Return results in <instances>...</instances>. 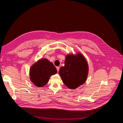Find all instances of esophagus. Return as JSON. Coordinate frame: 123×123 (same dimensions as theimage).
<instances>
[{"label":"esophagus","instance_id":"obj_1","mask_svg":"<svg viewBox=\"0 0 123 123\" xmlns=\"http://www.w3.org/2000/svg\"><path fill=\"white\" fill-rule=\"evenodd\" d=\"M56 69L57 70V72L59 71V67H56Z\"/></svg>","mask_w":123,"mask_h":123}]
</instances>
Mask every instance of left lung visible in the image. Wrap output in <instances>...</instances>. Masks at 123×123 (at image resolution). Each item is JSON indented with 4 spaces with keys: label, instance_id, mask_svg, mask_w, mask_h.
I'll use <instances>...</instances> for the list:
<instances>
[{
    "label": "left lung",
    "instance_id": "8db88e82",
    "mask_svg": "<svg viewBox=\"0 0 123 123\" xmlns=\"http://www.w3.org/2000/svg\"><path fill=\"white\" fill-rule=\"evenodd\" d=\"M88 66L85 57L81 54L76 56H66L65 66L59 69V74L65 85L74 89L83 85L87 79Z\"/></svg>",
    "mask_w": 123,
    "mask_h": 123
}]
</instances>
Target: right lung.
<instances>
[{"mask_svg": "<svg viewBox=\"0 0 123 123\" xmlns=\"http://www.w3.org/2000/svg\"><path fill=\"white\" fill-rule=\"evenodd\" d=\"M57 72L52 63L44 58L40 59L31 67L30 75L31 81L36 86L42 87L47 84L50 76Z\"/></svg>", "mask_w": 123, "mask_h": 123, "instance_id": "obj_1", "label": "right lung"}]
</instances>
